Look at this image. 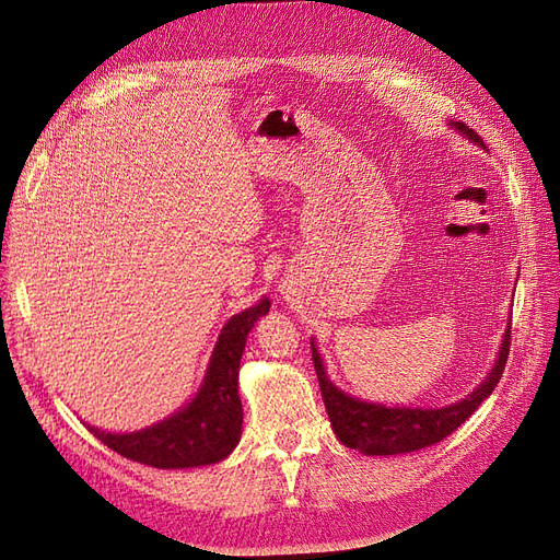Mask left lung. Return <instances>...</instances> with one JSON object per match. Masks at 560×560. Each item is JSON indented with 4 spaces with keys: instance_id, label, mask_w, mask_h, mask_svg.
Masks as SVG:
<instances>
[{
    "instance_id": "obj_1",
    "label": "left lung",
    "mask_w": 560,
    "mask_h": 560,
    "mask_svg": "<svg viewBox=\"0 0 560 560\" xmlns=\"http://www.w3.org/2000/svg\"><path fill=\"white\" fill-rule=\"evenodd\" d=\"M455 130H460L467 138L486 149L483 140L465 124H453ZM512 343V322L510 329L504 331L502 348L498 352V362L490 369L486 381L474 389L465 399L442 406V409H409V406H383L354 399L338 389L329 378L325 364L319 360V352L315 343L313 348V364L317 371V381L322 389V399H325V409L329 413L331 428L338 436V442L348 448H358L366 455H397V453H411L428 448L436 442H442L451 432H455L463 422L479 409V404L493 393L495 385L502 378V371L506 364V354H510Z\"/></svg>"
}]
</instances>
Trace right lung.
I'll list each match as a JSON object with an SVG mask.
<instances>
[{"label":"right lung","mask_w":560,"mask_h":560,"mask_svg":"<svg viewBox=\"0 0 560 560\" xmlns=\"http://www.w3.org/2000/svg\"><path fill=\"white\" fill-rule=\"evenodd\" d=\"M268 308L270 301L261 299L257 306L226 322L212 350L206 381L184 409L130 434H112L91 425L89 430L118 455L149 467L184 469L224 460L241 442L243 404L238 397V371L247 334Z\"/></svg>","instance_id":"add662e5"}]
</instances>
